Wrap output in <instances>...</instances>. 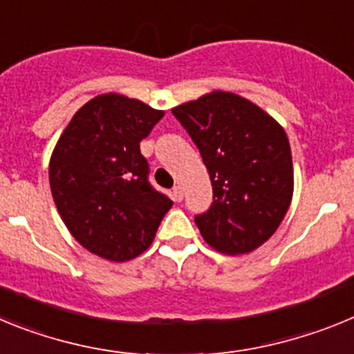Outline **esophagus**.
<instances>
[{"instance_id": "1", "label": "esophagus", "mask_w": 354, "mask_h": 354, "mask_svg": "<svg viewBox=\"0 0 354 354\" xmlns=\"http://www.w3.org/2000/svg\"><path fill=\"white\" fill-rule=\"evenodd\" d=\"M171 196H174L175 202H180V200L184 198V189L180 186H174V189H171Z\"/></svg>"}]
</instances>
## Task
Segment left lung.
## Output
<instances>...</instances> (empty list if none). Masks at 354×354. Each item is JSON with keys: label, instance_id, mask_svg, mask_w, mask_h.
Here are the masks:
<instances>
[{"label": "left lung", "instance_id": "1", "mask_svg": "<svg viewBox=\"0 0 354 354\" xmlns=\"http://www.w3.org/2000/svg\"><path fill=\"white\" fill-rule=\"evenodd\" d=\"M171 113L211 177V207L195 216L205 243L228 255L259 248L282 223L292 198L286 131L259 106L228 92H212Z\"/></svg>", "mask_w": 354, "mask_h": 354}]
</instances>
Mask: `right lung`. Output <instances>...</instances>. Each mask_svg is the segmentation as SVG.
Wrapping results in <instances>:
<instances>
[{"label": "right lung", "instance_id": "right-lung-1", "mask_svg": "<svg viewBox=\"0 0 354 354\" xmlns=\"http://www.w3.org/2000/svg\"><path fill=\"white\" fill-rule=\"evenodd\" d=\"M162 117L136 99L106 93L86 102L56 143L49 162L56 209L77 243L99 257H138L174 204L150 184L140 152Z\"/></svg>", "mask_w": 354, "mask_h": 354}]
</instances>
